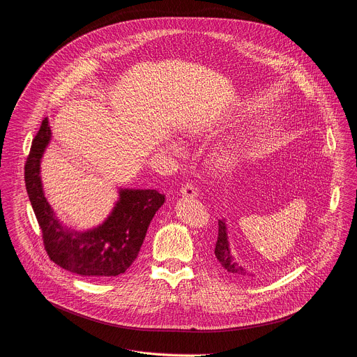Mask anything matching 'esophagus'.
<instances>
[{"instance_id":"1","label":"esophagus","mask_w":357,"mask_h":357,"mask_svg":"<svg viewBox=\"0 0 357 357\" xmlns=\"http://www.w3.org/2000/svg\"><path fill=\"white\" fill-rule=\"evenodd\" d=\"M181 195H182L183 197L193 199V197L197 196V190H196V188H195L192 183H185V185L182 186V189H181Z\"/></svg>"}]
</instances>
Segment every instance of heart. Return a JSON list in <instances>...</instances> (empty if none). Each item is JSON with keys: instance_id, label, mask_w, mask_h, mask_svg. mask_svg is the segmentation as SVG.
I'll use <instances>...</instances> for the list:
<instances>
[{"instance_id": "1", "label": "heart", "mask_w": 357, "mask_h": 357, "mask_svg": "<svg viewBox=\"0 0 357 357\" xmlns=\"http://www.w3.org/2000/svg\"><path fill=\"white\" fill-rule=\"evenodd\" d=\"M167 147L175 153L179 154L181 150L176 144L174 143H168ZM236 160H238V146L236 144H227L218 150H215L211 155V168L217 172H227L229 169H232L236 164Z\"/></svg>"}]
</instances>
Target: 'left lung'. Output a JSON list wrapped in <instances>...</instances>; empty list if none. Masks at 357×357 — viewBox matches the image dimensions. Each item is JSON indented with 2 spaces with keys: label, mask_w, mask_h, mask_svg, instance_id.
Instances as JSON below:
<instances>
[{
  "label": "left lung",
  "mask_w": 357,
  "mask_h": 357,
  "mask_svg": "<svg viewBox=\"0 0 357 357\" xmlns=\"http://www.w3.org/2000/svg\"><path fill=\"white\" fill-rule=\"evenodd\" d=\"M214 257L217 264L221 266V269L228 276L236 280L250 279L251 276H255L244 265H241L238 261H236L234 254L231 252L225 220H218V236H217V243L214 248Z\"/></svg>",
  "instance_id": "8db88e82"
}]
</instances>
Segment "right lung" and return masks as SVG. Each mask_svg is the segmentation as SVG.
I'll return each instance as SVG.
<instances>
[{
	"label": "right lung",
	"mask_w": 357,
	"mask_h": 357,
	"mask_svg": "<svg viewBox=\"0 0 357 357\" xmlns=\"http://www.w3.org/2000/svg\"><path fill=\"white\" fill-rule=\"evenodd\" d=\"M52 140L45 119L35 136L25 165V183L42 229L49 258L60 268L89 278L125 273L137 258L147 228L164 204L165 196L154 189H119V199L106 220L86 231L64 225L45 197L40 161Z\"/></svg>",
	"instance_id": "right-lung-1"
}]
</instances>
